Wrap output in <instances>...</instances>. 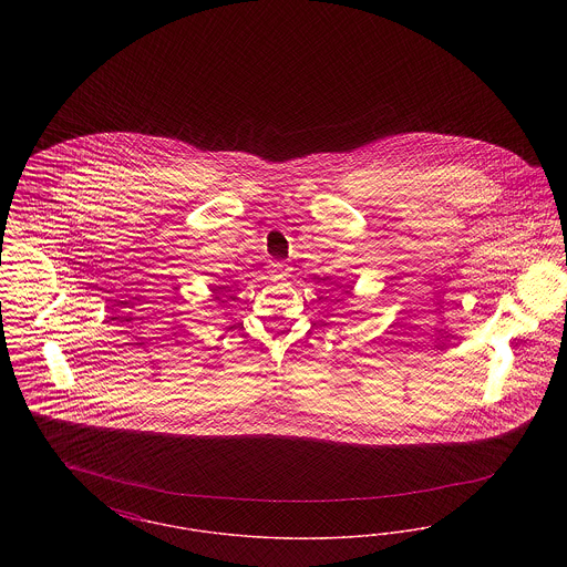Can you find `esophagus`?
Wrapping results in <instances>:
<instances>
[{
	"instance_id": "obj_1",
	"label": "esophagus",
	"mask_w": 567,
	"mask_h": 567,
	"mask_svg": "<svg viewBox=\"0 0 567 567\" xmlns=\"http://www.w3.org/2000/svg\"><path fill=\"white\" fill-rule=\"evenodd\" d=\"M289 266L287 264H282V261H274L270 266L271 276H276V278H285V276H289Z\"/></svg>"
}]
</instances>
